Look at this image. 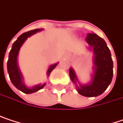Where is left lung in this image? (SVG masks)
Returning <instances> with one entry per match:
<instances>
[{"label": "left lung", "instance_id": "8db88e82", "mask_svg": "<svg viewBox=\"0 0 123 123\" xmlns=\"http://www.w3.org/2000/svg\"><path fill=\"white\" fill-rule=\"evenodd\" d=\"M86 40L94 54L92 80L88 84H79L78 86L77 83H79V82L72 68H69V76L80 95L86 97H95L102 94L111 83L113 77V62L110 50L103 38L95 33H89Z\"/></svg>", "mask_w": 123, "mask_h": 123}]
</instances>
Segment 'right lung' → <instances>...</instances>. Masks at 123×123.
<instances>
[{"label": "right lung", "instance_id": "obj_1", "mask_svg": "<svg viewBox=\"0 0 123 123\" xmlns=\"http://www.w3.org/2000/svg\"><path fill=\"white\" fill-rule=\"evenodd\" d=\"M43 29H35L33 30L28 31L27 32H25L22 34L17 40L15 41L13 45L11 51L9 52L8 55V60L7 62V69H8V73L9 75L10 80L13 85L16 87L17 89L20 90L25 93H35L40 89H42L45 86V83L41 85H37L35 86L32 88H27L23 83V78L22 73L19 69L18 64H17V57L19 54V51L20 50V48L22 47V45L23 43L25 42V40L27 39V37H30L31 35L37 33V32L41 31ZM58 63H56L54 64H52L49 67L48 72H47V75L49 76L52 70L57 66Z\"/></svg>", "mask_w": 123, "mask_h": 123}]
</instances>
